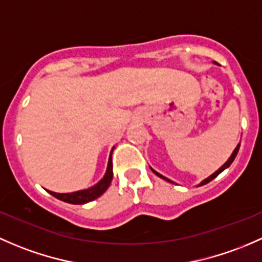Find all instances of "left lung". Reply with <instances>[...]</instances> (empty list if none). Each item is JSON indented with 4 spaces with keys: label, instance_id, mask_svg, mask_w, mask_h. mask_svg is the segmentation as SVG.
<instances>
[{
    "label": "left lung",
    "instance_id": "1",
    "mask_svg": "<svg viewBox=\"0 0 262 262\" xmlns=\"http://www.w3.org/2000/svg\"><path fill=\"white\" fill-rule=\"evenodd\" d=\"M238 150H239V144H238V145H237V147H236V149H234V151H233V152H232L231 158H230V159H228V160H227V163H226V164H225V165H223V166H221V168H220V169H218V170H217V171H215V172H214V174H212V175H211V177H209V178H207V179H206V180H203V182H202V183H201V184H199V185H204V184H207V183H209V182H211V180H213V179H214V178H217V177H218V175H220V174H221V172H222L223 170H225V169H227V168H228V166H230V165H231V164H232V163H233V160H234V158H236V155H237V152H238ZM152 171H154V172H155V174H156V175H158V177L163 178V179H164V180H168V182H170V183H172V182H171V180H169V179H168V178L163 177V175H161V174H159V172H156L155 170H152Z\"/></svg>",
    "mask_w": 262,
    "mask_h": 262
}]
</instances>
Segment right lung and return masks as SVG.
I'll return each mask as SVG.
<instances>
[{"label":"right lung","mask_w":262,"mask_h":262,"mask_svg":"<svg viewBox=\"0 0 262 262\" xmlns=\"http://www.w3.org/2000/svg\"><path fill=\"white\" fill-rule=\"evenodd\" d=\"M113 178V171H112V151L111 155L108 159V166H107V171L104 174L103 179L99 183H97L94 187L90 188V189L85 190H79L74 191V193H54V191L48 190L53 196L60 199V201L67 202V203L71 204H84L88 202L94 201L96 198L101 196L104 191L107 190V188L111 184V180Z\"/></svg>","instance_id":"add662e5"}]
</instances>
